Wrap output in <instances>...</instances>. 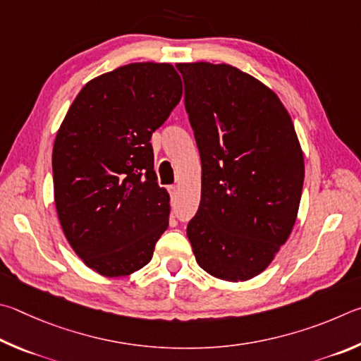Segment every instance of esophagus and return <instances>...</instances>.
I'll list each match as a JSON object with an SVG mask.
<instances>
[{
  "label": "esophagus",
  "mask_w": 361,
  "mask_h": 361,
  "mask_svg": "<svg viewBox=\"0 0 361 361\" xmlns=\"http://www.w3.org/2000/svg\"><path fill=\"white\" fill-rule=\"evenodd\" d=\"M168 190H169L171 195H176L177 193V185H169Z\"/></svg>",
  "instance_id": "obj_1"
}]
</instances>
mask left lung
Here are the masks:
<instances>
[{"label": "left lung", "instance_id": "obj_1", "mask_svg": "<svg viewBox=\"0 0 361 361\" xmlns=\"http://www.w3.org/2000/svg\"><path fill=\"white\" fill-rule=\"evenodd\" d=\"M201 157V201L187 225L195 258L222 281L268 268L298 214L305 158L277 94L230 65L179 63Z\"/></svg>", "mask_w": 361, "mask_h": 361}]
</instances>
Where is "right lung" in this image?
Segmentation results:
<instances>
[{
	"instance_id": "1",
	"label": "right lung",
	"mask_w": 361,
	"mask_h": 361,
	"mask_svg": "<svg viewBox=\"0 0 361 361\" xmlns=\"http://www.w3.org/2000/svg\"><path fill=\"white\" fill-rule=\"evenodd\" d=\"M180 97L173 65L131 63L85 84L56 133V214L73 250L101 276L145 267L168 228L150 137Z\"/></svg>"
}]
</instances>
